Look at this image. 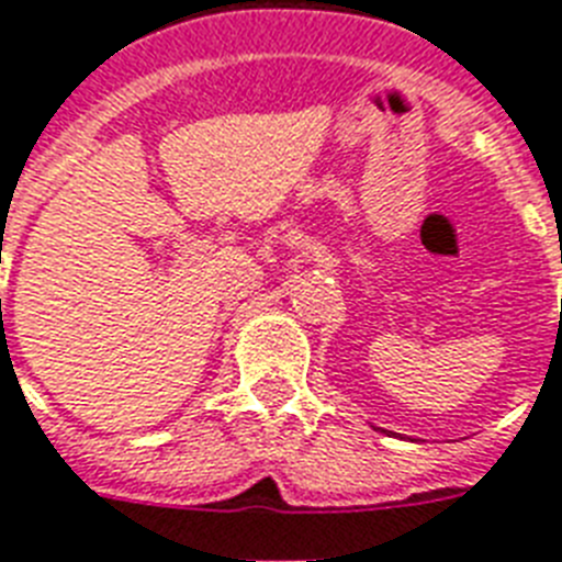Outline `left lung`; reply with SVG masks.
Segmentation results:
<instances>
[{"instance_id": "left-lung-1", "label": "left lung", "mask_w": 562, "mask_h": 562, "mask_svg": "<svg viewBox=\"0 0 562 562\" xmlns=\"http://www.w3.org/2000/svg\"><path fill=\"white\" fill-rule=\"evenodd\" d=\"M380 432H389V429H380ZM389 435H392V432H389Z\"/></svg>"}]
</instances>
